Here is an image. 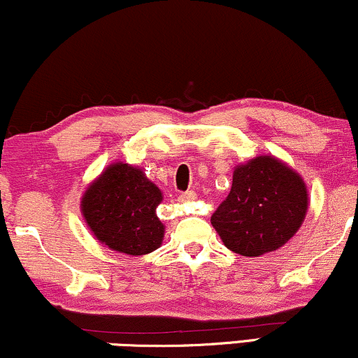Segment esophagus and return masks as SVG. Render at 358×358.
<instances>
[{
	"label": "esophagus",
	"instance_id": "1",
	"mask_svg": "<svg viewBox=\"0 0 358 358\" xmlns=\"http://www.w3.org/2000/svg\"><path fill=\"white\" fill-rule=\"evenodd\" d=\"M196 192L194 191H187V192H182V194L179 196V199L182 201V203H191V201L196 199Z\"/></svg>",
	"mask_w": 358,
	"mask_h": 358
}]
</instances>
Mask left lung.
I'll list each match as a JSON object with an SVG mask.
<instances>
[{
  "mask_svg": "<svg viewBox=\"0 0 358 358\" xmlns=\"http://www.w3.org/2000/svg\"><path fill=\"white\" fill-rule=\"evenodd\" d=\"M308 209L303 179L271 155H258L234 169L228 197L211 224L228 250L262 256L295 236Z\"/></svg>",
  "mask_w": 358,
  "mask_h": 358,
  "instance_id": "obj_1",
  "label": "left lung"
}]
</instances>
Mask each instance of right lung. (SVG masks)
Instances as JSON below:
<instances>
[{
    "instance_id": "right-lung-1",
    "label": "right lung",
    "mask_w": 358,
    "mask_h": 358,
    "mask_svg": "<svg viewBox=\"0 0 358 358\" xmlns=\"http://www.w3.org/2000/svg\"><path fill=\"white\" fill-rule=\"evenodd\" d=\"M161 189L144 171L115 162L87 187L82 213L94 236L124 255L141 256L161 246L164 224L155 214Z\"/></svg>"
}]
</instances>
